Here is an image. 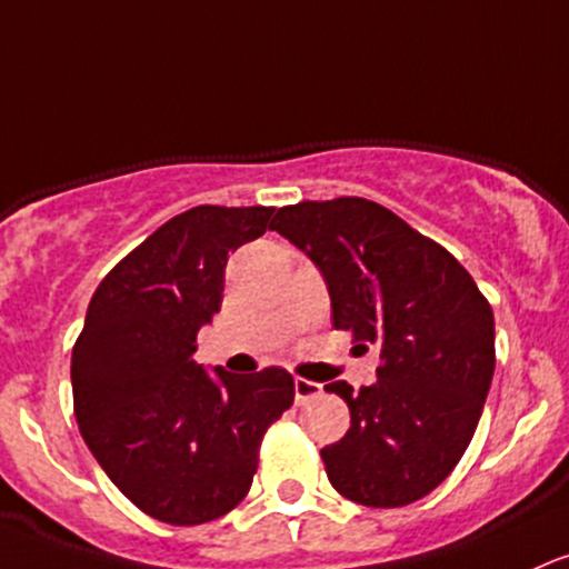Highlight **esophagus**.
Wrapping results in <instances>:
<instances>
[{
  "instance_id": "1",
  "label": "esophagus",
  "mask_w": 569,
  "mask_h": 569,
  "mask_svg": "<svg viewBox=\"0 0 569 569\" xmlns=\"http://www.w3.org/2000/svg\"><path fill=\"white\" fill-rule=\"evenodd\" d=\"M321 395V386L313 383V380H305V378H297L295 380V399L297 405H305L310 402V399Z\"/></svg>"
}]
</instances>
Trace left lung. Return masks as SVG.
Segmentation results:
<instances>
[{
  "mask_svg": "<svg viewBox=\"0 0 569 569\" xmlns=\"http://www.w3.org/2000/svg\"><path fill=\"white\" fill-rule=\"evenodd\" d=\"M270 229L308 256L335 329L378 342L372 386L329 383L351 429L321 448L329 483L367 508L437 489L470 446L495 376V313L470 272L383 204L361 197L280 208Z\"/></svg>",
  "mask_w": 569,
  "mask_h": 569,
  "instance_id": "obj_1",
  "label": "left lung"
}]
</instances>
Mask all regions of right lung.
Listing matches in <instances>:
<instances>
[{"mask_svg": "<svg viewBox=\"0 0 569 569\" xmlns=\"http://www.w3.org/2000/svg\"><path fill=\"white\" fill-rule=\"evenodd\" d=\"M274 208L199 204L170 218L97 286L72 348L74 418L108 478L174 527L213 521L253 483L267 427L295 402L280 367L232 376L193 361L221 308L229 253Z\"/></svg>", "mask_w": 569, "mask_h": 569, "instance_id": "right-lung-1", "label": "right lung"}]
</instances>
